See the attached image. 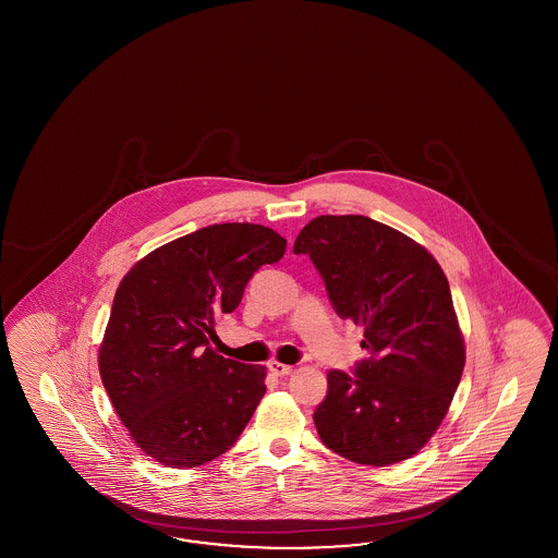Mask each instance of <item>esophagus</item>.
<instances>
[{"label":"esophagus","instance_id":"obj_1","mask_svg":"<svg viewBox=\"0 0 558 558\" xmlns=\"http://www.w3.org/2000/svg\"><path fill=\"white\" fill-rule=\"evenodd\" d=\"M268 368H270L271 374H276V376H287L292 372V366H288V364H282V362H270L268 364Z\"/></svg>","mask_w":558,"mask_h":558}]
</instances>
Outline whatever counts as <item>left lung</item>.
<instances>
[{
	"mask_svg": "<svg viewBox=\"0 0 558 558\" xmlns=\"http://www.w3.org/2000/svg\"><path fill=\"white\" fill-rule=\"evenodd\" d=\"M311 257L341 319L364 327L368 357L329 371L313 420L323 444L357 464L389 466L436 434L464 371L446 274L401 231L362 215H323L294 241Z\"/></svg>",
	"mask_w": 558,
	"mask_h": 558,
	"instance_id": "left-lung-1",
	"label": "left lung"
}]
</instances>
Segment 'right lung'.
<instances>
[{
    "instance_id": "right-lung-1",
    "label": "right lung",
    "mask_w": 558,
    "mask_h": 558,
    "mask_svg": "<svg viewBox=\"0 0 558 558\" xmlns=\"http://www.w3.org/2000/svg\"><path fill=\"white\" fill-rule=\"evenodd\" d=\"M287 239L264 225L222 222L173 239L122 278L98 366L120 422L155 462L192 469L225 454L266 392V368L208 348L254 271Z\"/></svg>"
}]
</instances>
